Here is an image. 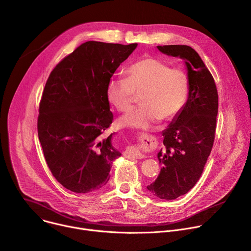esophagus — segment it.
I'll return each mask as SVG.
<instances>
[{"mask_svg":"<svg viewBox=\"0 0 251 251\" xmlns=\"http://www.w3.org/2000/svg\"><path fill=\"white\" fill-rule=\"evenodd\" d=\"M140 138H141V140L143 141V140H146V141H149V138H148V136L145 134H143V135H141L140 136ZM125 153L128 155V156H131V157H133V158H136V159H142V158H144V155H143L136 147H134V146H131V147H128L127 149H126V151H125Z\"/></svg>","mask_w":251,"mask_h":251,"instance_id":"esophagus-1","label":"esophagus"}]
</instances>
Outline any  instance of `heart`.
Here are the masks:
<instances>
[{
  "label": "heart",
  "mask_w": 251,
  "mask_h": 251,
  "mask_svg": "<svg viewBox=\"0 0 251 251\" xmlns=\"http://www.w3.org/2000/svg\"><path fill=\"white\" fill-rule=\"evenodd\" d=\"M189 94V77L181 68L170 67L154 58L144 57L125 70V78L107 85V99L122 113L129 112L139 95L141 106L122 119V124L146 130L161 118L170 120L181 112Z\"/></svg>",
  "instance_id": "1"
}]
</instances>
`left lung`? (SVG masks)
Returning <instances> with one entry per match:
<instances>
[{
    "instance_id": "left-lung-1",
    "label": "left lung",
    "mask_w": 251,
    "mask_h": 251,
    "mask_svg": "<svg viewBox=\"0 0 251 251\" xmlns=\"http://www.w3.org/2000/svg\"><path fill=\"white\" fill-rule=\"evenodd\" d=\"M157 49L186 62L190 85L183 110L163 132L165 148L158 154L163 168L147 186L155 197L170 201L187 194L200 180L213 145L219 95L210 71L193 48L171 45Z\"/></svg>"
}]
</instances>
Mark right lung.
Segmentation results:
<instances>
[{
    "mask_svg": "<svg viewBox=\"0 0 251 251\" xmlns=\"http://www.w3.org/2000/svg\"><path fill=\"white\" fill-rule=\"evenodd\" d=\"M137 44L86 42L50 73L39 107L38 134L46 162L65 189L86 194L109 181L121 153L102 135L113 121L107 85Z\"/></svg>",
    "mask_w": 251,
    "mask_h": 251,
    "instance_id": "1",
    "label": "right lung"
}]
</instances>
